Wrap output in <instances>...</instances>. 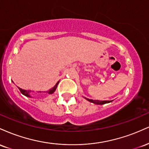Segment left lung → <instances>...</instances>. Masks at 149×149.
Segmentation results:
<instances>
[{"mask_svg":"<svg viewBox=\"0 0 149 149\" xmlns=\"http://www.w3.org/2000/svg\"><path fill=\"white\" fill-rule=\"evenodd\" d=\"M87 100L89 101V102H92V103L94 104H107V103H109L111 102L110 101H100V100H89L88 98H85Z\"/></svg>","mask_w":149,"mask_h":149,"instance_id":"8db88e82","label":"left lung"}]
</instances>
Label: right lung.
<instances>
[{
    "label": "right lung",
    "mask_w": 149,
    "mask_h": 149,
    "mask_svg": "<svg viewBox=\"0 0 149 149\" xmlns=\"http://www.w3.org/2000/svg\"><path fill=\"white\" fill-rule=\"evenodd\" d=\"M58 83H59V82H57V84L54 85V86L53 87V88H52V89H50V90H49V91H47V92H47V93H48V94H52V93H54V92L55 91L56 89H57V87ZM19 88V90H20V92H21V93L22 94V95H25V96H26V97H31V95H30V92H31V91H29V90H22V89L20 88Z\"/></svg>",
    "instance_id": "1"
}]
</instances>
